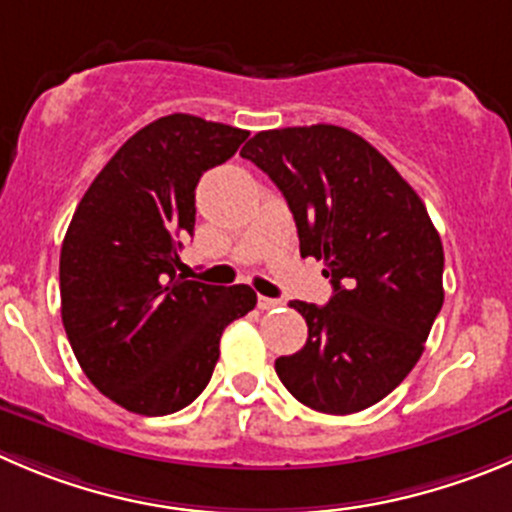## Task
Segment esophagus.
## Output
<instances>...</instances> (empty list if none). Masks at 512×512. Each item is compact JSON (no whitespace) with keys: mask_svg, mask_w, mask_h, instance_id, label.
Masks as SVG:
<instances>
[{"mask_svg":"<svg viewBox=\"0 0 512 512\" xmlns=\"http://www.w3.org/2000/svg\"><path fill=\"white\" fill-rule=\"evenodd\" d=\"M280 305H283V300H278V298H265V295H260V298H257V308L260 310H275V308H280Z\"/></svg>","mask_w":512,"mask_h":512,"instance_id":"1","label":"esophagus"}]
</instances>
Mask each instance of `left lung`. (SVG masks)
I'll use <instances>...</instances> for the list:
<instances>
[{"mask_svg": "<svg viewBox=\"0 0 512 512\" xmlns=\"http://www.w3.org/2000/svg\"><path fill=\"white\" fill-rule=\"evenodd\" d=\"M240 156L283 191L300 255L326 262L333 285L326 305L290 303L308 341L275 371L315 412H361L407 379L442 310L439 232L417 191L348 128L260 131Z\"/></svg>", "mask_w": 512, "mask_h": 512, "instance_id": "8db88e82", "label": "left lung"}]
</instances>
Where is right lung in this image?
Segmentation results:
<instances>
[{
	"label": "right lung",
	"instance_id": "obj_1",
	"mask_svg": "<svg viewBox=\"0 0 512 512\" xmlns=\"http://www.w3.org/2000/svg\"><path fill=\"white\" fill-rule=\"evenodd\" d=\"M250 136L174 113L133 133L73 214L60 250L62 326L80 369L118 407L164 417L212 379L219 338L257 303L247 285L176 275L194 189Z\"/></svg>",
	"mask_w": 512,
	"mask_h": 512
}]
</instances>
